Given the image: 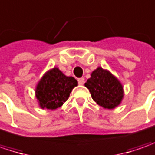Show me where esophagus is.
Here are the masks:
<instances>
[{
	"label": "esophagus",
	"mask_w": 155,
	"mask_h": 155,
	"mask_svg": "<svg viewBox=\"0 0 155 155\" xmlns=\"http://www.w3.org/2000/svg\"><path fill=\"white\" fill-rule=\"evenodd\" d=\"M78 83L79 85H83L85 83V79L84 78H80L78 79Z\"/></svg>",
	"instance_id": "esophagus-1"
}]
</instances>
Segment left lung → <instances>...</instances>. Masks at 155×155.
I'll list each match as a JSON object with an SVG mask.
<instances>
[{"instance_id":"left-lung-1","label":"left lung","mask_w":155,"mask_h":155,"mask_svg":"<svg viewBox=\"0 0 155 155\" xmlns=\"http://www.w3.org/2000/svg\"><path fill=\"white\" fill-rule=\"evenodd\" d=\"M92 99L104 108L113 109L120 104L124 91L120 81L109 71L99 67L92 72L91 77L85 83Z\"/></svg>"}]
</instances>
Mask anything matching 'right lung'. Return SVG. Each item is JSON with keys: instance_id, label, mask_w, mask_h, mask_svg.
<instances>
[{"instance_id": "obj_1", "label": "right lung", "mask_w": 155, "mask_h": 155, "mask_svg": "<svg viewBox=\"0 0 155 155\" xmlns=\"http://www.w3.org/2000/svg\"><path fill=\"white\" fill-rule=\"evenodd\" d=\"M78 81L74 77L66 76L58 68L48 70L38 82L35 96L41 108L56 109L68 99Z\"/></svg>"}]
</instances>
